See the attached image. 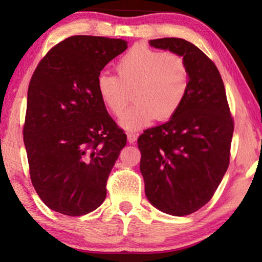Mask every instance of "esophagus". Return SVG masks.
Returning <instances> with one entry per match:
<instances>
[{
  "mask_svg": "<svg viewBox=\"0 0 262 262\" xmlns=\"http://www.w3.org/2000/svg\"><path fill=\"white\" fill-rule=\"evenodd\" d=\"M137 138H138L137 134H134V132L127 134V141H128V143H131V144H134V143L137 141Z\"/></svg>",
  "mask_w": 262,
  "mask_h": 262,
  "instance_id": "34e87169",
  "label": "esophagus"
}]
</instances>
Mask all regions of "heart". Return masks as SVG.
I'll use <instances>...</instances> for the list:
<instances>
[{"label":"heart","mask_w":262,"mask_h":262,"mask_svg":"<svg viewBox=\"0 0 262 262\" xmlns=\"http://www.w3.org/2000/svg\"><path fill=\"white\" fill-rule=\"evenodd\" d=\"M116 69L118 77L99 75L96 91L116 117L121 116L134 92L136 103L120 118L121 127L127 131L141 130L155 119H171L187 96L188 68L177 53L136 45L118 60Z\"/></svg>","instance_id":"obj_1"}]
</instances>
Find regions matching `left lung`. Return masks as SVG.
<instances>
[{
  "label": "left lung",
  "instance_id": "8db88e82",
  "mask_svg": "<svg viewBox=\"0 0 262 262\" xmlns=\"http://www.w3.org/2000/svg\"><path fill=\"white\" fill-rule=\"evenodd\" d=\"M185 59L188 93L169 121L138 137L145 195L156 209L186 216L210 202L230 161L234 120L214 63L185 39L150 40Z\"/></svg>",
  "mask_w": 262,
  "mask_h": 262
}]
</instances>
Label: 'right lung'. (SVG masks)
<instances>
[{
  "instance_id": "1",
  "label": "right lung",
  "mask_w": 262,
  "mask_h": 262,
  "mask_svg": "<svg viewBox=\"0 0 262 262\" xmlns=\"http://www.w3.org/2000/svg\"><path fill=\"white\" fill-rule=\"evenodd\" d=\"M127 49L123 39L74 35L32 75L24 142L32 185L50 209L82 216L101 205L126 135L96 91L100 71Z\"/></svg>"
}]
</instances>
